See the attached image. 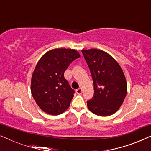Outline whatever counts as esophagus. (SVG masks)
Instances as JSON below:
<instances>
[{"label":"esophagus","mask_w":151,"mask_h":151,"mask_svg":"<svg viewBox=\"0 0 151 151\" xmlns=\"http://www.w3.org/2000/svg\"><path fill=\"white\" fill-rule=\"evenodd\" d=\"M76 93H77V94H78V95H80V94L82 93V89L81 88H78V89L76 90Z\"/></svg>","instance_id":"34e87169"}]
</instances>
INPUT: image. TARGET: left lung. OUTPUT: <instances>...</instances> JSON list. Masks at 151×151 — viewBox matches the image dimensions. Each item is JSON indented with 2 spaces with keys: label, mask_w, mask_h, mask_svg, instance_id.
Segmentation results:
<instances>
[{
  "label": "left lung",
  "mask_w": 151,
  "mask_h": 151,
  "mask_svg": "<svg viewBox=\"0 0 151 151\" xmlns=\"http://www.w3.org/2000/svg\"><path fill=\"white\" fill-rule=\"evenodd\" d=\"M93 81L94 96L87 101L91 112L109 116L118 111L127 93V82L118 63L98 49H82Z\"/></svg>",
  "instance_id": "8db88e82"
}]
</instances>
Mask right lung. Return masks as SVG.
I'll return each mask as SVG.
<instances>
[{
    "label": "right lung",
    "instance_id": "obj_1",
    "mask_svg": "<svg viewBox=\"0 0 151 151\" xmlns=\"http://www.w3.org/2000/svg\"><path fill=\"white\" fill-rule=\"evenodd\" d=\"M80 57L76 49H53L38 60L32 74L31 92L44 112L58 115L69 107L75 91L64 77V73Z\"/></svg>",
    "mask_w": 151,
    "mask_h": 151
}]
</instances>
